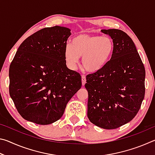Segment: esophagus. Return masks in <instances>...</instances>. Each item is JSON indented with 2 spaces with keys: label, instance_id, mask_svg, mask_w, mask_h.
I'll list each match as a JSON object with an SVG mask.
<instances>
[{
  "label": "esophagus",
  "instance_id": "1",
  "mask_svg": "<svg viewBox=\"0 0 155 155\" xmlns=\"http://www.w3.org/2000/svg\"><path fill=\"white\" fill-rule=\"evenodd\" d=\"M81 81H82V85H85L86 83V77L85 75H82V77H81Z\"/></svg>",
  "mask_w": 155,
  "mask_h": 155
}]
</instances>
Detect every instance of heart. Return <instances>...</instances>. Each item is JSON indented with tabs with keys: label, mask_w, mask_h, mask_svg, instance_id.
<instances>
[{
	"label": "heart",
	"mask_w": 155,
	"mask_h": 155,
	"mask_svg": "<svg viewBox=\"0 0 155 155\" xmlns=\"http://www.w3.org/2000/svg\"><path fill=\"white\" fill-rule=\"evenodd\" d=\"M114 44L108 36L80 34L75 37L72 44L66 45L64 58L68 66L74 68L82 57L83 68L90 72H96L104 68L111 59Z\"/></svg>",
	"instance_id": "1"
}]
</instances>
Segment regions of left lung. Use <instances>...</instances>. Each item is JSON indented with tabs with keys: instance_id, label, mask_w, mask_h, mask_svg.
Instances as JSON below:
<instances>
[{
	"instance_id": "1",
	"label": "left lung",
	"mask_w": 155,
	"mask_h": 155,
	"mask_svg": "<svg viewBox=\"0 0 155 155\" xmlns=\"http://www.w3.org/2000/svg\"><path fill=\"white\" fill-rule=\"evenodd\" d=\"M114 41L111 58L104 68L86 76L87 117L104 129L131 121L145 96V68L132 39L119 29H103Z\"/></svg>"
}]
</instances>
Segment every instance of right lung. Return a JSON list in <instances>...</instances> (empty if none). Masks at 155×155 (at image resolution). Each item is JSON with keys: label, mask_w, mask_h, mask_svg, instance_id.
Segmentation results:
<instances>
[{"label": "right lung", "mask_w": 155, "mask_h": 155, "mask_svg": "<svg viewBox=\"0 0 155 155\" xmlns=\"http://www.w3.org/2000/svg\"><path fill=\"white\" fill-rule=\"evenodd\" d=\"M70 29L37 31L20 44L9 67V94L23 118L38 124L57 121L79 90V73L67 68L64 51Z\"/></svg>", "instance_id": "right-lung-1"}]
</instances>
